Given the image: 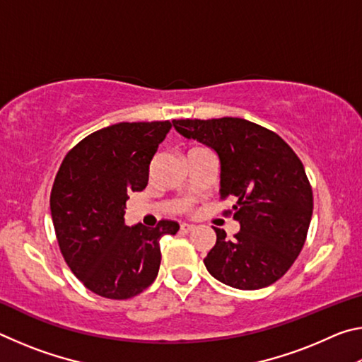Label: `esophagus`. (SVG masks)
<instances>
[{"label":"esophagus","mask_w":362,"mask_h":362,"mask_svg":"<svg viewBox=\"0 0 362 362\" xmlns=\"http://www.w3.org/2000/svg\"><path fill=\"white\" fill-rule=\"evenodd\" d=\"M193 230H194V225H189V223H182L180 225V231L185 233V235L189 231H193Z\"/></svg>","instance_id":"1"}]
</instances>
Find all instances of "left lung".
<instances>
[{
  "label": "left lung",
  "instance_id": "1",
  "mask_svg": "<svg viewBox=\"0 0 362 362\" xmlns=\"http://www.w3.org/2000/svg\"><path fill=\"white\" fill-rule=\"evenodd\" d=\"M175 131L220 159V198L235 196L233 240L214 228L216 246L204 265L220 283L255 291L276 283L302 250L313 214L305 168L276 132L243 118L174 119Z\"/></svg>",
  "mask_w": 362,
  "mask_h": 362
}]
</instances>
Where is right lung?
I'll use <instances>...</instances> for the list:
<instances>
[{"label": "right lung", "mask_w": 362, "mask_h": 362, "mask_svg": "<svg viewBox=\"0 0 362 362\" xmlns=\"http://www.w3.org/2000/svg\"><path fill=\"white\" fill-rule=\"evenodd\" d=\"M170 121L118 122L95 131L66 153L51 192V216L66 265L89 291L124 300L156 279L159 240L179 223L156 228L124 223L131 192L148 183L150 163Z\"/></svg>", "instance_id": "right-lung-1"}]
</instances>
